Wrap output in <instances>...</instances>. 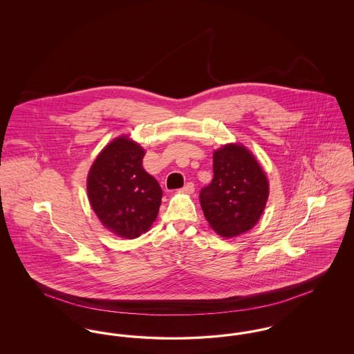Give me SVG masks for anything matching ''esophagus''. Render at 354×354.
I'll list each match as a JSON object with an SVG mask.
<instances>
[{"label":"esophagus","mask_w":354,"mask_h":354,"mask_svg":"<svg viewBox=\"0 0 354 354\" xmlns=\"http://www.w3.org/2000/svg\"><path fill=\"white\" fill-rule=\"evenodd\" d=\"M182 192H185V194H188V195H191V194H194V191H195V185H194V183H187V185L180 189Z\"/></svg>","instance_id":"1"}]
</instances>
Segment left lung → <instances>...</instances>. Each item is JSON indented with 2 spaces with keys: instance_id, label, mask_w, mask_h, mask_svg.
<instances>
[{
  "instance_id": "1",
  "label": "left lung",
  "mask_w": 354,
  "mask_h": 354,
  "mask_svg": "<svg viewBox=\"0 0 354 354\" xmlns=\"http://www.w3.org/2000/svg\"><path fill=\"white\" fill-rule=\"evenodd\" d=\"M270 195L266 172L243 145L230 143L214 152V179L201 191V205L211 228L223 237L250 231Z\"/></svg>"
}]
</instances>
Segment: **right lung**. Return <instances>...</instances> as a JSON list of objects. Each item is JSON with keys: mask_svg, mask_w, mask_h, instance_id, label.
Listing matches in <instances>:
<instances>
[{"mask_svg": "<svg viewBox=\"0 0 354 354\" xmlns=\"http://www.w3.org/2000/svg\"><path fill=\"white\" fill-rule=\"evenodd\" d=\"M146 151L127 136L109 143L87 175L93 211L113 234L135 239L147 232L162 203V188L142 166Z\"/></svg>", "mask_w": 354, "mask_h": 354, "instance_id": "1", "label": "right lung"}]
</instances>
